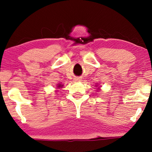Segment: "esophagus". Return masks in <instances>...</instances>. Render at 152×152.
Segmentation results:
<instances>
[{
  "label": "esophagus",
  "instance_id": "esophagus-1",
  "mask_svg": "<svg viewBox=\"0 0 152 152\" xmlns=\"http://www.w3.org/2000/svg\"><path fill=\"white\" fill-rule=\"evenodd\" d=\"M81 80L82 79H80V78H79V77H76V78H75V82H80L81 81Z\"/></svg>",
  "mask_w": 152,
  "mask_h": 152
}]
</instances>
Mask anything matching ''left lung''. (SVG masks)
Returning a JSON list of instances; mask_svg holds the SVG:
<instances>
[{
    "instance_id": "1",
    "label": "left lung",
    "mask_w": 152,
    "mask_h": 152,
    "mask_svg": "<svg viewBox=\"0 0 152 152\" xmlns=\"http://www.w3.org/2000/svg\"><path fill=\"white\" fill-rule=\"evenodd\" d=\"M95 87H98V85H96V86H95ZM100 86H99V87L98 88H97V90H100Z\"/></svg>"
}]
</instances>
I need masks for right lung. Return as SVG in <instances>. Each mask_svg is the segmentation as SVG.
<instances>
[{
  "instance_id": "add662e5",
  "label": "right lung",
  "mask_w": 152,
  "mask_h": 152,
  "mask_svg": "<svg viewBox=\"0 0 152 152\" xmlns=\"http://www.w3.org/2000/svg\"><path fill=\"white\" fill-rule=\"evenodd\" d=\"M63 87V85L62 84H58L57 86H56V89H60V88Z\"/></svg>"
}]
</instances>
